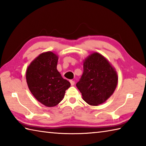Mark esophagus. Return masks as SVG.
Wrapping results in <instances>:
<instances>
[{"label": "esophagus", "instance_id": "1", "mask_svg": "<svg viewBox=\"0 0 146 146\" xmlns=\"http://www.w3.org/2000/svg\"><path fill=\"white\" fill-rule=\"evenodd\" d=\"M70 83H71V85H74V84H75V81L72 80H70Z\"/></svg>", "mask_w": 146, "mask_h": 146}]
</instances>
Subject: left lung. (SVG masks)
<instances>
[{
  "label": "left lung",
  "mask_w": 146,
  "mask_h": 146,
  "mask_svg": "<svg viewBox=\"0 0 146 146\" xmlns=\"http://www.w3.org/2000/svg\"><path fill=\"white\" fill-rule=\"evenodd\" d=\"M117 84L115 69L104 56L95 52L85 59L84 73L76 85L87 103L98 106L112 95Z\"/></svg>",
  "instance_id": "1"
}]
</instances>
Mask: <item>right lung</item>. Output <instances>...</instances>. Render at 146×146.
I'll use <instances>...</instances> for the list:
<instances>
[{"label":"right lung","instance_id":"1","mask_svg":"<svg viewBox=\"0 0 146 146\" xmlns=\"http://www.w3.org/2000/svg\"><path fill=\"white\" fill-rule=\"evenodd\" d=\"M58 61V57L53 52L42 53L31 62L26 73L30 92L47 107L58 105L71 85L57 70Z\"/></svg>","mask_w":146,"mask_h":146}]
</instances>
